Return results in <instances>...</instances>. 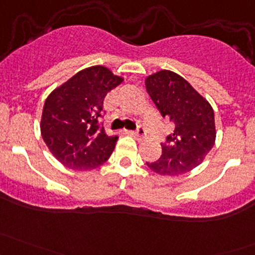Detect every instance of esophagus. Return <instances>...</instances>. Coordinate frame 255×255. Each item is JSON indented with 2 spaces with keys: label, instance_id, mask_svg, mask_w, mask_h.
Instances as JSON below:
<instances>
[{
  "label": "esophagus",
  "instance_id": "esophagus-1",
  "mask_svg": "<svg viewBox=\"0 0 255 255\" xmlns=\"http://www.w3.org/2000/svg\"><path fill=\"white\" fill-rule=\"evenodd\" d=\"M128 134H130L132 137L137 138V139H142V138H144V134H145V130H144L143 127H139L138 128V130H129V132H128Z\"/></svg>",
  "mask_w": 255,
  "mask_h": 255
}]
</instances>
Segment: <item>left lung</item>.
Masks as SVG:
<instances>
[{
  "instance_id": "obj_1",
  "label": "left lung",
  "mask_w": 255,
  "mask_h": 255,
  "mask_svg": "<svg viewBox=\"0 0 255 255\" xmlns=\"http://www.w3.org/2000/svg\"><path fill=\"white\" fill-rule=\"evenodd\" d=\"M146 92L175 129L161 144L158 160L146 163L159 175L186 174L205 160L216 140L215 113L210 102L179 74L159 70L144 80Z\"/></svg>"
}]
</instances>
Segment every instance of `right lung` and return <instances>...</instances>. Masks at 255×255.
Wrapping results in <instances>:
<instances>
[{
	"instance_id": "add662e5",
	"label": "right lung",
	"mask_w": 255,
	"mask_h": 255,
	"mask_svg": "<svg viewBox=\"0 0 255 255\" xmlns=\"http://www.w3.org/2000/svg\"><path fill=\"white\" fill-rule=\"evenodd\" d=\"M109 68L82 69L49 94L40 118V134L50 153L66 168L92 170L105 163L117 142L99 128L106 95L123 81Z\"/></svg>"
}]
</instances>
